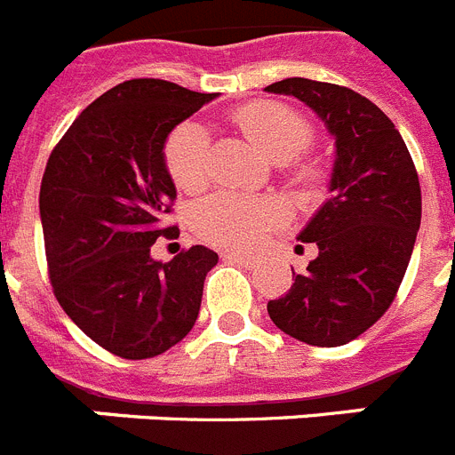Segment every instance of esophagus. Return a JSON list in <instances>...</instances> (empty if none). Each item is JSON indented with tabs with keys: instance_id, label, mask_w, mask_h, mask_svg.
Wrapping results in <instances>:
<instances>
[{
	"instance_id": "obj_1",
	"label": "esophagus",
	"mask_w": 455,
	"mask_h": 455,
	"mask_svg": "<svg viewBox=\"0 0 455 455\" xmlns=\"http://www.w3.org/2000/svg\"><path fill=\"white\" fill-rule=\"evenodd\" d=\"M225 259H232V262H243V265H251L253 262V255L248 253H236V251H225Z\"/></svg>"
}]
</instances>
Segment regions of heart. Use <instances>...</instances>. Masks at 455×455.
Segmentation results:
<instances>
[{
    "mask_svg": "<svg viewBox=\"0 0 455 455\" xmlns=\"http://www.w3.org/2000/svg\"><path fill=\"white\" fill-rule=\"evenodd\" d=\"M239 126L265 156L285 163L306 149L313 140V128L299 112L278 103H251L235 112ZM165 168L181 190L196 193L209 180V135L197 122H184L165 142ZM292 180L313 186L320 180V168L301 163L292 168ZM283 216L278 202L265 197L219 193L197 207L196 228L202 239L225 248H248Z\"/></svg>",
    "mask_w": 455,
    "mask_h": 455,
    "instance_id": "obj_1",
    "label": "heart"
}]
</instances>
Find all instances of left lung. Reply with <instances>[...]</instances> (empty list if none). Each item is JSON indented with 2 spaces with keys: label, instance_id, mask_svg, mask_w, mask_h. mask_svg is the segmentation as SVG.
Returning <instances> with one entry per match:
<instances>
[{
  "label": "left lung",
  "instance_id": "8db88e82",
  "mask_svg": "<svg viewBox=\"0 0 455 455\" xmlns=\"http://www.w3.org/2000/svg\"><path fill=\"white\" fill-rule=\"evenodd\" d=\"M271 94L304 100L336 140L329 197L299 239L315 243L285 297L267 304L275 327L301 343L339 347L387 313L421 225V186L398 128L352 89L287 77Z\"/></svg>",
  "mask_w": 455,
  "mask_h": 455
}]
</instances>
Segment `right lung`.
<instances>
[{
  "label": "right lung",
  "mask_w": 455,
  "mask_h": 455,
  "mask_svg": "<svg viewBox=\"0 0 455 455\" xmlns=\"http://www.w3.org/2000/svg\"><path fill=\"white\" fill-rule=\"evenodd\" d=\"M212 99L168 80H126L80 112L43 172L38 209L54 297L122 359H151L180 343L219 262L207 246L170 262L151 258L158 236H174L165 140Z\"/></svg>",
  "instance_id": "1"
}]
</instances>
